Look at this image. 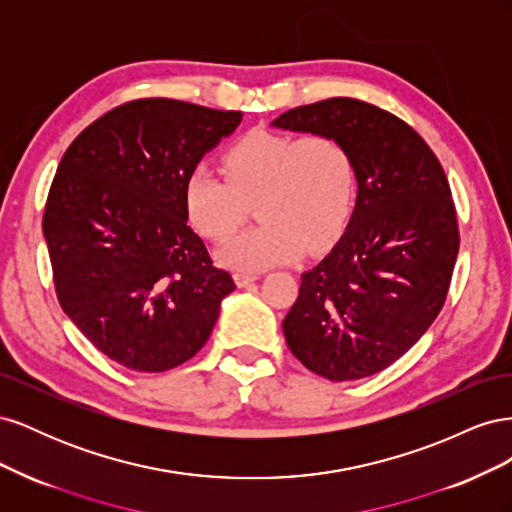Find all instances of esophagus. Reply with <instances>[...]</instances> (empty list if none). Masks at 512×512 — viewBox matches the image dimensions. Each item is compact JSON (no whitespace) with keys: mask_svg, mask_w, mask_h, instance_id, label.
I'll list each match as a JSON object with an SVG mask.
<instances>
[{"mask_svg":"<svg viewBox=\"0 0 512 512\" xmlns=\"http://www.w3.org/2000/svg\"><path fill=\"white\" fill-rule=\"evenodd\" d=\"M258 277H260L258 273H245V271H237L235 275H232V280H235V284H237V286H247V284L256 282Z\"/></svg>","mask_w":512,"mask_h":512,"instance_id":"esophagus-1","label":"esophagus"}]
</instances>
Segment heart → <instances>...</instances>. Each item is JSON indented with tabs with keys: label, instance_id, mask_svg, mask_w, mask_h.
<instances>
[{
	"label": "heart",
	"instance_id": "obj_1",
	"mask_svg": "<svg viewBox=\"0 0 512 512\" xmlns=\"http://www.w3.org/2000/svg\"><path fill=\"white\" fill-rule=\"evenodd\" d=\"M224 173L190 170L183 207L205 239L222 241L256 203L258 226L228 239L218 260L237 271H262L327 250L342 235L356 203V164L333 134L292 136L252 130L224 153Z\"/></svg>",
	"mask_w": 512,
	"mask_h": 512
}]
</instances>
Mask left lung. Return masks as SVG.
Returning <instances> with one entry per match:
<instances>
[{
	"instance_id": "obj_1",
	"label": "left lung",
	"mask_w": 512,
	"mask_h": 512,
	"mask_svg": "<svg viewBox=\"0 0 512 512\" xmlns=\"http://www.w3.org/2000/svg\"><path fill=\"white\" fill-rule=\"evenodd\" d=\"M273 126L339 136L359 179L342 239L301 275L286 344L327 380L374 376L418 342L446 301L459 252L451 185L421 134L376 104L329 98Z\"/></svg>"
}]
</instances>
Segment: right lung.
<instances>
[{"label":"right lung","instance_id":"1","mask_svg":"<svg viewBox=\"0 0 512 512\" xmlns=\"http://www.w3.org/2000/svg\"><path fill=\"white\" fill-rule=\"evenodd\" d=\"M241 117L170 98L130 100L61 158L42 218L57 301L111 361L158 374L207 344L235 282L188 226L183 188Z\"/></svg>","mask_w":512,"mask_h":512}]
</instances>
